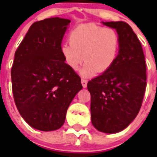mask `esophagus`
I'll use <instances>...</instances> for the list:
<instances>
[{"mask_svg": "<svg viewBox=\"0 0 157 157\" xmlns=\"http://www.w3.org/2000/svg\"><path fill=\"white\" fill-rule=\"evenodd\" d=\"M82 82V86L84 87V88H86V87L87 86V79H86V78H82L81 80Z\"/></svg>", "mask_w": 157, "mask_h": 157, "instance_id": "obj_1", "label": "esophagus"}]
</instances>
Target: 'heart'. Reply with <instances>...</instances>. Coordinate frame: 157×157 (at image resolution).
I'll return each mask as SVG.
<instances>
[{"label": "heart", "mask_w": 157, "mask_h": 157, "mask_svg": "<svg viewBox=\"0 0 157 157\" xmlns=\"http://www.w3.org/2000/svg\"><path fill=\"white\" fill-rule=\"evenodd\" d=\"M118 49L117 33L92 23L75 27L70 34V42L64 43L61 50L66 63L74 70L86 60L81 74L91 76L97 71L109 70L116 60Z\"/></svg>", "instance_id": "b5f03b06"}]
</instances>
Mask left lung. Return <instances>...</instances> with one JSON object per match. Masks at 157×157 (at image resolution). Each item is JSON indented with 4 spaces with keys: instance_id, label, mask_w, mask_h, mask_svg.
Wrapping results in <instances>:
<instances>
[{
    "instance_id": "1",
    "label": "left lung",
    "mask_w": 157,
    "mask_h": 157,
    "mask_svg": "<svg viewBox=\"0 0 157 157\" xmlns=\"http://www.w3.org/2000/svg\"><path fill=\"white\" fill-rule=\"evenodd\" d=\"M116 30L120 51L114 63L87 83L91 96V121L101 132L114 134L128 127L141 109L146 89L142 46L128 23L106 22Z\"/></svg>"
}]
</instances>
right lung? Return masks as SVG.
Wrapping results in <instances>:
<instances>
[{
	"mask_svg": "<svg viewBox=\"0 0 157 157\" xmlns=\"http://www.w3.org/2000/svg\"><path fill=\"white\" fill-rule=\"evenodd\" d=\"M70 22L58 17L35 22L15 52L11 70L14 101L23 120L37 130L60 128L71 102L82 88L61 50Z\"/></svg>",
	"mask_w": 157,
	"mask_h": 157,
	"instance_id": "obj_1",
	"label": "right lung"
}]
</instances>
